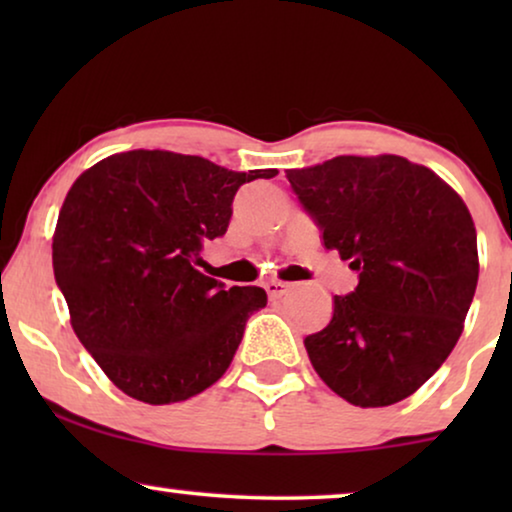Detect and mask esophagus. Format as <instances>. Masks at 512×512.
<instances>
[{"mask_svg":"<svg viewBox=\"0 0 512 512\" xmlns=\"http://www.w3.org/2000/svg\"><path fill=\"white\" fill-rule=\"evenodd\" d=\"M289 289H291V284L279 282V279H272V282L265 284V291H268L270 298H282Z\"/></svg>","mask_w":512,"mask_h":512,"instance_id":"obj_1","label":"esophagus"}]
</instances>
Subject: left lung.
<instances>
[{
    "instance_id": "obj_1",
    "label": "left lung",
    "mask_w": 512,
    "mask_h": 512,
    "mask_svg": "<svg viewBox=\"0 0 512 512\" xmlns=\"http://www.w3.org/2000/svg\"><path fill=\"white\" fill-rule=\"evenodd\" d=\"M300 205L359 284L305 338L314 370L361 408L403 401L457 345L478 286V235L464 200L401 156H338L286 170Z\"/></svg>"
}]
</instances>
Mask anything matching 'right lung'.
Returning <instances> with one entry per match:
<instances>
[{"instance_id":"obj_1","label":"right lung","mask_w":512,"mask_h":512,"mask_svg":"<svg viewBox=\"0 0 512 512\" xmlns=\"http://www.w3.org/2000/svg\"><path fill=\"white\" fill-rule=\"evenodd\" d=\"M277 170L233 172L200 156L125 151L74 181L53 235V272L72 328L123 394L186 401L219 380L261 286L193 268L202 242L228 230L237 188Z\"/></svg>"}]
</instances>
